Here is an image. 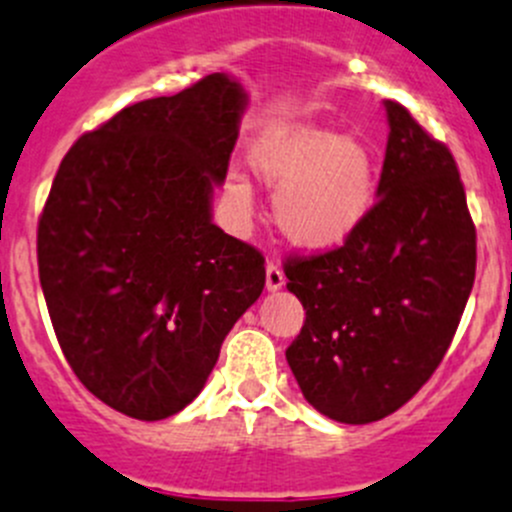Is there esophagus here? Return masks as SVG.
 <instances>
[{"label": "esophagus", "instance_id": "1", "mask_svg": "<svg viewBox=\"0 0 512 512\" xmlns=\"http://www.w3.org/2000/svg\"><path fill=\"white\" fill-rule=\"evenodd\" d=\"M285 285V272L275 260L267 262V290H280Z\"/></svg>", "mask_w": 512, "mask_h": 512}]
</instances>
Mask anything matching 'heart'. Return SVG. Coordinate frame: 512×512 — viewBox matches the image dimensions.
Instances as JSON below:
<instances>
[{
    "label": "heart",
    "instance_id": "obj_1",
    "mask_svg": "<svg viewBox=\"0 0 512 512\" xmlns=\"http://www.w3.org/2000/svg\"><path fill=\"white\" fill-rule=\"evenodd\" d=\"M252 167L277 192L282 235L305 250H327L357 230L372 202V160L355 137L297 124L267 135L252 152ZM237 200L250 197L232 180Z\"/></svg>",
    "mask_w": 512,
    "mask_h": 512
}]
</instances>
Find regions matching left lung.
Wrapping results in <instances>:
<instances>
[{
	"label": "left lung",
	"instance_id": "left-lung-1",
	"mask_svg": "<svg viewBox=\"0 0 512 512\" xmlns=\"http://www.w3.org/2000/svg\"><path fill=\"white\" fill-rule=\"evenodd\" d=\"M375 205L342 245L290 255L305 322L287 347L302 395L365 425L403 408L443 362L475 282V222L453 152L398 102Z\"/></svg>",
	"mask_w": 512,
	"mask_h": 512
}]
</instances>
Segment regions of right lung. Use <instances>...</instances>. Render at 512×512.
Instances as JSON below:
<instances>
[{
	"label": "right lung",
	"mask_w": 512,
	"mask_h": 512,
	"mask_svg": "<svg viewBox=\"0 0 512 512\" xmlns=\"http://www.w3.org/2000/svg\"><path fill=\"white\" fill-rule=\"evenodd\" d=\"M245 92L225 74L119 109L59 165L37 225L54 335L84 388L165 420L200 395L265 287V257L210 220Z\"/></svg>",
	"instance_id": "obj_1"
}]
</instances>
